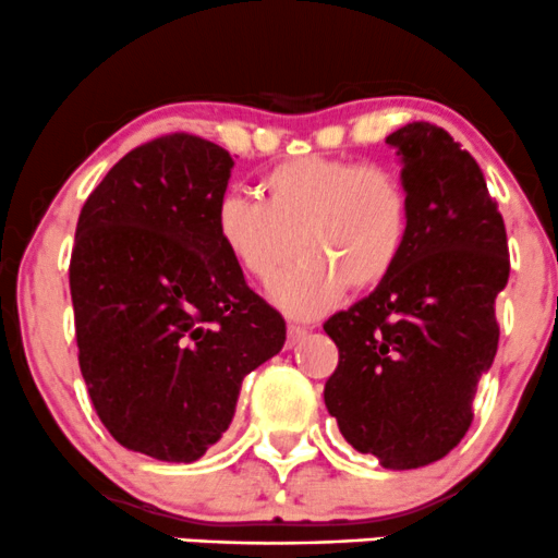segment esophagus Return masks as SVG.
Wrapping results in <instances>:
<instances>
[{"instance_id": "esophagus-1", "label": "esophagus", "mask_w": 558, "mask_h": 558, "mask_svg": "<svg viewBox=\"0 0 558 558\" xmlns=\"http://www.w3.org/2000/svg\"><path fill=\"white\" fill-rule=\"evenodd\" d=\"M310 333L307 326H299V323H289V341L291 344H296L299 339H304V336Z\"/></svg>"}]
</instances>
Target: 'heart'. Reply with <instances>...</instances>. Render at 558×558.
<instances>
[{"instance_id":"heart-1","label":"heart","mask_w":558,"mask_h":558,"mask_svg":"<svg viewBox=\"0 0 558 558\" xmlns=\"http://www.w3.org/2000/svg\"><path fill=\"white\" fill-rule=\"evenodd\" d=\"M259 201L225 195L214 232L230 262L296 317L333 307L349 286L371 291L395 272L410 235V198L395 171L341 158H293L256 185Z\"/></svg>"}]
</instances>
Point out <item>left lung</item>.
I'll use <instances>...</instances> for the list:
<instances>
[{
	"instance_id": "8db88e82",
	"label": "left lung",
	"mask_w": 558,
	"mask_h": 558,
	"mask_svg": "<svg viewBox=\"0 0 558 558\" xmlns=\"http://www.w3.org/2000/svg\"><path fill=\"white\" fill-rule=\"evenodd\" d=\"M387 145L410 198L408 246L381 286L323 326L339 347L323 397L354 450L405 471L445 458L469 432L511 265L485 174L448 132L413 121Z\"/></svg>"
}]
</instances>
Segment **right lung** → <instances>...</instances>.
Instances as JSON below:
<instances>
[{"instance_id": "obj_1", "label": "right lung", "mask_w": 558, "mask_h": 558, "mask_svg": "<svg viewBox=\"0 0 558 558\" xmlns=\"http://www.w3.org/2000/svg\"><path fill=\"white\" fill-rule=\"evenodd\" d=\"M232 156L169 134L126 153L78 214L71 302L78 368L110 437L167 463L222 439L243 378L286 344L214 232Z\"/></svg>"}]
</instances>
